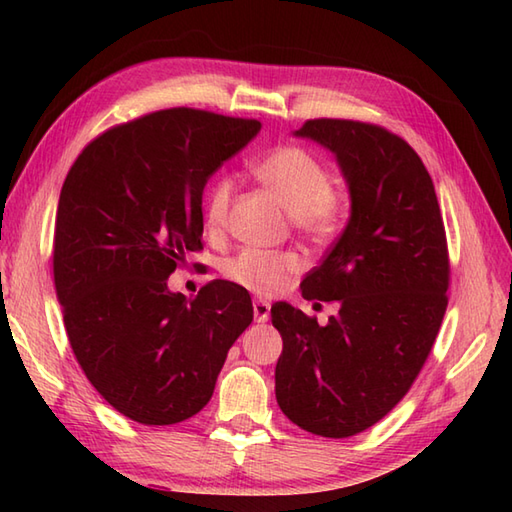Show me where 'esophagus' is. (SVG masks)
Instances as JSON below:
<instances>
[{
    "instance_id": "obj_1",
    "label": "esophagus",
    "mask_w": 512,
    "mask_h": 512,
    "mask_svg": "<svg viewBox=\"0 0 512 512\" xmlns=\"http://www.w3.org/2000/svg\"><path fill=\"white\" fill-rule=\"evenodd\" d=\"M253 317L257 323H266L270 319V303L264 299L253 301Z\"/></svg>"
}]
</instances>
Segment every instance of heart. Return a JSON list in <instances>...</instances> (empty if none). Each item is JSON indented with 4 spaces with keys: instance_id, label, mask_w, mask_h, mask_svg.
Masks as SVG:
<instances>
[{
    "instance_id": "obj_1",
    "label": "heart",
    "mask_w": 512,
    "mask_h": 512,
    "mask_svg": "<svg viewBox=\"0 0 512 512\" xmlns=\"http://www.w3.org/2000/svg\"><path fill=\"white\" fill-rule=\"evenodd\" d=\"M259 184L286 206L290 224L314 242L328 239L339 224L341 198L334 191L330 169L299 145L277 147L253 165ZM235 182L226 173L215 176L204 193V222L209 231H220L231 209ZM301 270V259L290 250L244 248L228 257L222 273L228 281L255 295H273L290 275Z\"/></svg>"
}]
</instances>
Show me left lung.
Instances as JSON below:
<instances>
[{"mask_svg": "<svg viewBox=\"0 0 512 512\" xmlns=\"http://www.w3.org/2000/svg\"><path fill=\"white\" fill-rule=\"evenodd\" d=\"M295 136L336 156L350 187L345 231L301 281L308 301H339L325 325L290 303L270 308L284 339L275 369L281 411L314 436L350 438L407 394L447 312L449 250L420 156L389 129L314 118Z\"/></svg>", "mask_w": 512, "mask_h": 512, "instance_id": "1", "label": "left lung"}]
</instances>
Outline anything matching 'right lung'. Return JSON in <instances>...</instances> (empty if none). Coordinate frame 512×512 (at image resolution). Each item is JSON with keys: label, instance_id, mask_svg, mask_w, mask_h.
Listing matches in <instances>:
<instances>
[{"label": "right lung", "instance_id": "1", "mask_svg": "<svg viewBox=\"0 0 512 512\" xmlns=\"http://www.w3.org/2000/svg\"><path fill=\"white\" fill-rule=\"evenodd\" d=\"M262 123L191 107L96 136L63 182L52 270L72 352L129 420L176 424L211 400L250 321L248 290L213 279L195 299L167 288L202 250V193Z\"/></svg>", "mask_w": 512, "mask_h": 512}]
</instances>
